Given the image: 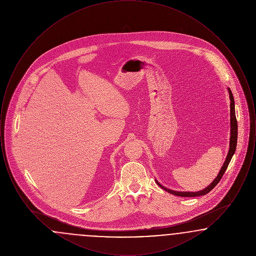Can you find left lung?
<instances>
[{
	"label": "left lung",
	"mask_w": 256,
	"mask_h": 256,
	"mask_svg": "<svg viewBox=\"0 0 256 256\" xmlns=\"http://www.w3.org/2000/svg\"><path fill=\"white\" fill-rule=\"evenodd\" d=\"M228 92H230V126H232V130H230V150H228V156L226 159L222 167V169L220 170L219 174L217 176V178L212 182V183L207 186L206 189L202 190V191H198V192H178V191H172L170 189H167L166 187L162 186L160 183H156L158 184L159 186L166 190L168 193H170L172 195L180 196H198L206 195L207 193H209L218 183H219L220 178H222L224 172L226 170L230 160H232V156L236 150V146H237V135H238V126H237V120H236V116H235V106H234V98H233V95H232V92L230 91V89L228 88Z\"/></svg>",
	"instance_id": "obj_1"
}]
</instances>
